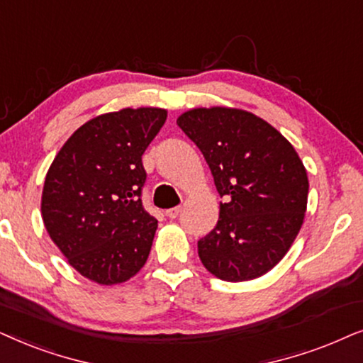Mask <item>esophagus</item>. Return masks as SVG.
Here are the masks:
<instances>
[{
  "label": "esophagus",
  "mask_w": 363,
  "mask_h": 363,
  "mask_svg": "<svg viewBox=\"0 0 363 363\" xmlns=\"http://www.w3.org/2000/svg\"><path fill=\"white\" fill-rule=\"evenodd\" d=\"M179 212H181V207H172V209L166 211V216L169 217V219H176V217L179 216Z\"/></svg>",
  "instance_id": "esophagus-1"
}]
</instances>
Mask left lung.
<instances>
[{"mask_svg": "<svg viewBox=\"0 0 363 363\" xmlns=\"http://www.w3.org/2000/svg\"><path fill=\"white\" fill-rule=\"evenodd\" d=\"M177 125L204 154L224 202L197 242L204 267L225 282L272 270L303 224L308 177L302 159L272 124L225 106L194 108Z\"/></svg>", "mask_w": 363, "mask_h": 363, "instance_id": "obj_1", "label": "left lung"}]
</instances>
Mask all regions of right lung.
Here are the masks:
<instances>
[{
    "mask_svg": "<svg viewBox=\"0 0 363 363\" xmlns=\"http://www.w3.org/2000/svg\"><path fill=\"white\" fill-rule=\"evenodd\" d=\"M162 108H124L89 119L46 172L41 217L67 264L99 286L134 277L157 220L144 211L143 154L166 123Z\"/></svg>",
    "mask_w": 363,
    "mask_h": 363,
    "instance_id": "obj_1",
    "label": "right lung"
}]
</instances>
